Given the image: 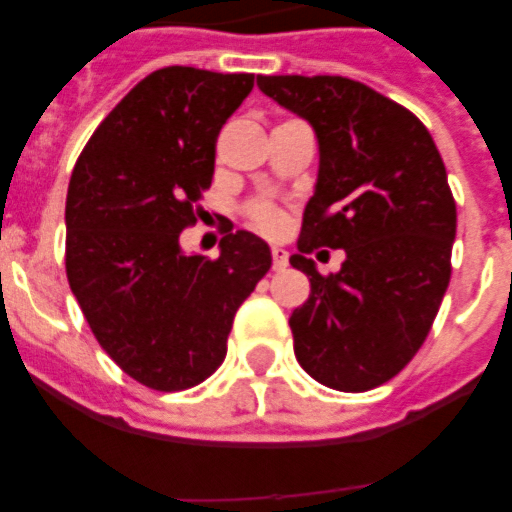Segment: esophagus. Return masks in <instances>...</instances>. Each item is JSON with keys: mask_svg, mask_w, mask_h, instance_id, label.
Instances as JSON below:
<instances>
[{"mask_svg": "<svg viewBox=\"0 0 512 512\" xmlns=\"http://www.w3.org/2000/svg\"><path fill=\"white\" fill-rule=\"evenodd\" d=\"M287 260H289L287 249L273 247V268H276V271H281V268H287Z\"/></svg>", "mask_w": 512, "mask_h": 512, "instance_id": "esophagus-1", "label": "esophagus"}]
</instances>
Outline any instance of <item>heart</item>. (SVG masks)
Segmentation results:
<instances>
[{
	"label": "heart",
	"instance_id": "1",
	"mask_svg": "<svg viewBox=\"0 0 512 512\" xmlns=\"http://www.w3.org/2000/svg\"><path fill=\"white\" fill-rule=\"evenodd\" d=\"M249 220H252L257 231L268 233V236L284 228V212L279 207H273V204H255L249 209Z\"/></svg>",
	"mask_w": 512,
	"mask_h": 512
}]
</instances>
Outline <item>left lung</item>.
<instances>
[{"instance_id":"8db88e82","label":"left lung","mask_w":512,"mask_h":512,"mask_svg":"<svg viewBox=\"0 0 512 512\" xmlns=\"http://www.w3.org/2000/svg\"><path fill=\"white\" fill-rule=\"evenodd\" d=\"M257 87L311 124L319 177L297 255L311 297L289 316L313 380L364 393L396 377L428 337L452 276L457 204L425 124L345 76H257ZM345 248L321 277L304 255Z\"/></svg>"}]
</instances>
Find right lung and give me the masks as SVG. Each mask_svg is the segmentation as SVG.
<instances>
[{
    "label": "right lung",
    "instance_id": "obj_1",
    "mask_svg": "<svg viewBox=\"0 0 512 512\" xmlns=\"http://www.w3.org/2000/svg\"><path fill=\"white\" fill-rule=\"evenodd\" d=\"M255 74L167 66L92 132L66 196V273L100 348L146 388L185 390L223 364L233 316L271 268L260 236L188 255L180 231L215 175L223 124Z\"/></svg>",
    "mask_w": 512,
    "mask_h": 512
}]
</instances>
